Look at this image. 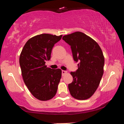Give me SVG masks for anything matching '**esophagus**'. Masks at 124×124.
I'll return each mask as SVG.
<instances>
[{"label":"esophagus","mask_w":124,"mask_h":124,"mask_svg":"<svg viewBox=\"0 0 124 124\" xmlns=\"http://www.w3.org/2000/svg\"><path fill=\"white\" fill-rule=\"evenodd\" d=\"M66 73H67L66 71H65V70H62V76H63V75H64L65 74H66Z\"/></svg>","instance_id":"obj_1"}]
</instances>
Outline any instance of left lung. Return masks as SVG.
<instances>
[{
  "label": "left lung",
  "mask_w": 124,
  "mask_h": 124,
  "mask_svg": "<svg viewBox=\"0 0 124 124\" xmlns=\"http://www.w3.org/2000/svg\"><path fill=\"white\" fill-rule=\"evenodd\" d=\"M63 40L70 45L75 61H79L76 72H70L73 82L68 89L73 97L87 100L95 93L104 72V57L97 42L80 32L64 35Z\"/></svg>",
  "instance_id": "left-lung-1"
}]
</instances>
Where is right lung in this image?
<instances>
[{"mask_svg": "<svg viewBox=\"0 0 124 124\" xmlns=\"http://www.w3.org/2000/svg\"><path fill=\"white\" fill-rule=\"evenodd\" d=\"M62 37L50 34L35 35L26 42L21 52L20 64L24 83L39 100H51L57 92L62 70L49 68L45 61L50 60L54 44Z\"/></svg>", "mask_w": 124, "mask_h": 124, "instance_id": "obj_1", "label": "right lung"}]
</instances>
